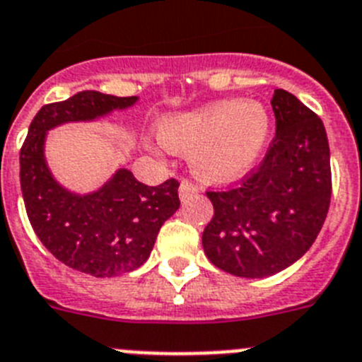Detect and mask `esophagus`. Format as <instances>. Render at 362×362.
Here are the masks:
<instances>
[{"label": "esophagus", "instance_id": "obj_1", "mask_svg": "<svg viewBox=\"0 0 362 362\" xmlns=\"http://www.w3.org/2000/svg\"><path fill=\"white\" fill-rule=\"evenodd\" d=\"M199 193V187L194 184H191L189 180H182L180 182V189H178V194H180V200L191 199L193 194Z\"/></svg>", "mask_w": 362, "mask_h": 362}]
</instances>
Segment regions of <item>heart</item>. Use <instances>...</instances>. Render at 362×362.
I'll use <instances>...</instances> for the list:
<instances>
[{
    "label": "heart",
    "instance_id": "b5f03b06",
    "mask_svg": "<svg viewBox=\"0 0 362 362\" xmlns=\"http://www.w3.org/2000/svg\"><path fill=\"white\" fill-rule=\"evenodd\" d=\"M269 131L268 109L255 100H216L158 122L160 144L189 153L194 177L211 184L237 180L255 168Z\"/></svg>",
    "mask_w": 362,
    "mask_h": 362
}]
</instances>
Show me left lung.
Instances as JSON below:
<instances>
[{
	"label": "left lung",
	"mask_w": 362,
	"mask_h": 362,
	"mask_svg": "<svg viewBox=\"0 0 362 362\" xmlns=\"http://www.w3.org/2000/svg\"><path fill=\"white\" fill-rule=\"evenodd\" d=\"M275 140L235 189L207 193L215 215L202 233L207 259L244 279L290 268L315 242L332 197L326 129L293 94L275 89Z\"/></svg>",
	"instance_id": "left-lung-1"
}]
</instances>
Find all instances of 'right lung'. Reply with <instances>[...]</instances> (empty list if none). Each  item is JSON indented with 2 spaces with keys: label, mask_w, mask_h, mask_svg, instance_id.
<instances>
[{
  "label": "right lung",
  "mask_w": 362,
  "mask_h": 362,
  "mask_svg": "<svg viewBox=\"0 0 362 362\" xmlns=\"http://www.w3.org/2000/svg\"><path fill=\"white\" fill-rule=\"evenodd\" d=\"M136 102L138 96L81 90L43 105L20 153L21 193L37 238L59 262L98 279L133 272L149 259L162 224L180 207V184L171 178L149 187L118 168L98 189L78 193L50 171L47 136L50 129L96 122Z\"/></svg>",
  "instance_id": "add662e5"
}]
</instances>
